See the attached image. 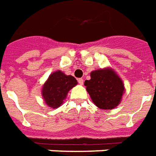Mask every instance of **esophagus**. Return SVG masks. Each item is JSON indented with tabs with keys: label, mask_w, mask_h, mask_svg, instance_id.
Instances as JSON below:
<instances>
[{
	"label": "esophagus",
	"mask_w": 156,
	"mask_h": 156,
	"mask_svg": "<svg viewBox=\"0 0 156 156\" xmlns=\"http://www.w3.org/2000/svg\"><path fill=\"white\" fill-rule=\"evenodd\" d=\"M78 83L80 84V85H83V83H84V80H83V78H78Z\"/></svg>",
	"instance_id": "34e87169"
}]
</instances>
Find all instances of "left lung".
<instances>
[{
    "instance_id": "8db88e82",
    "label": "left lung",
    "mask_w": 156,
    "mask_h": 156,
    "mask_svg": "<svg viewBox=\"0 0 156 156\" xmlns=\"http://www.w3.org/2000/svg\"><path fill=\"white\" fill-rule=\"evenodd\" d=\"M85 86L94 104L101 109L116 108L125 90L121 78L109 69L91 72L90 79L85 81Z\"/></svg>"
}]
</instances>
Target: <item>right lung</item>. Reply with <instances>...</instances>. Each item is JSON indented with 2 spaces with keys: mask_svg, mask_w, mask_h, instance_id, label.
I'll return each instance as SVG.
<instances>
[{
  "mask_svg": "<svg viewBox=\"0 0 156 156\" xmlns=\"http://www.w3.org/2000/svg\"><path fill=\"white\" fill-rule=\"evenodd\" d=\"M77 84L78 82L73 76L66 75L61 71L54 72L43 87V98L47 105L56 108L63 103L69 90Z\"/></svg>",
  "mask_w": 156,
  "mask_h": 156,
  "instance_id": "1",
  "label": "right lung"
}]
</instances>
